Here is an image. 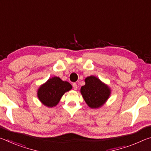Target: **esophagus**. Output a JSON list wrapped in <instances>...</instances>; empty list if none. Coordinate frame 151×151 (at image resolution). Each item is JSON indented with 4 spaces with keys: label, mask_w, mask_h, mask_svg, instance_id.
<instances>
[{
    "label": "esophagus",
    "mask_w": 151,
    "mask_h": 151,
    "mask_svg": "<svg viewBox=\"0 0 151 151\" xmlns=\"http://www.w3.org/2000/svg\"><path fill=\"white\" fill-rule=\"evenodd\" d=\"M73 88H74V89H75V90H76V89H77V85H76V83H73Z\"/></svg>",
    "instance_id": "34e87169"
}]
</instances>
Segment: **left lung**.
Segmentation results:
<instances>
[{
  "label": "left lung",
  "instance_id": "1",
  "mask_svg": "<svg viewBox=\"0 0 151 151\" xmlns=\"http://www.w3.org/2000/svg\"><path fill=\"white\" fill-rule=\"evenodd\" d=\"M85 82V85L82 86L80 92L85 103L91 109L101 108L111 96V88L93 75L86 77Z\"/></svg>",
  "mask_w": 151,
  "mask_h": 151
}]
</instances>
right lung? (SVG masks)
Here are the masks:
<instances>
[{
    "label": "right lung",
    "instance_id": "right-lung-1",
    "mask_svg": "<svg viewBox=\"0 0 151 151\" xmlns=\"http://www.w3.org/2000/svg\"><path fill=\"white\" fill-rule=\"evenodd\" d=\"M72 88L68 82L63 81L57 76H53L39 86L37 96L42 104L52 108L57 106L63 94Z\"/></svg>",
    "mask_w": 151,
    "mask_h": 151
}]
</instances>
